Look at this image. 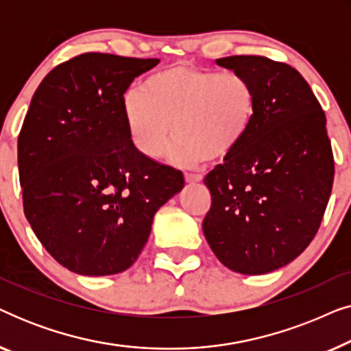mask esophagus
<instances>
[{
	"label": "esophagus",
	"instance_id": "1",
	"mask_svg": "<svg viewBox=\"0 0 351 351\" xmlns=\"http://www.w3.org/2000/svg\"><path fill=\"white\" fill-rule=\"evenodd\" d=\"M185 180L189 182V184H195V182L203 180V176H201V174H191V172H186Z\"/></svg>",
	"mask_w": 351,
	"mask_h": 351
}]
</instances>
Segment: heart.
Here are the masks:
<instances>
[{
    "label": "heart",
    "mask_w": 351,
    "mask_h": 351,
    "mask_svg": "<svg viewBox=\"0 0 351 351\" xmlns=\"http://www.w3.org/2000/svg\"><path fill=\"white\" fill-rule=\"evenodd\" d=\"M257 112V94L246 76L182 62L143 81L129 93L123 113L134 145L152 160L176 137L171 158L193 166L228 160L243 145Z\"/></svg>",
    "instance_id": "b5f03b06"
}]
</instances>
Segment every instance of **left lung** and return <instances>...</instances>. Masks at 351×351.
<instances>
[{"instance_id":"1","label":"left lung","mask_w":351,"mask_h":351,"mask_svg":"<svg viewBox=\"0 0 351 351\" xmlns=\"http://www.w3.org/2000/svg\"><path fill=\"white\" fill-rule=\"evenodd\" d=\"M215 62L251 81L257 112L238 152L204 177L210 209L203 232L225 267L263 275L300 256L323 220L334 182L326 114L304 76L285 62Z\"/></svg>"}]
</instances>
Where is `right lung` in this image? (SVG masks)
Segmentation results:
<instances>
[{"instance_id":"1","label":"right lung","mask_w":351,"mask_h":351,"mask_svg":"<svg viewBox=\"0 0 351 351\" xmlns=\"http://www.w3.org/2000/svg\"><path fill=\"white\" fill-rule=\"evenodd\" d=\"M158 59L86 52L52 69L33 94L17 142L23 213L70 271L114 275L137 261L156 210L184 174L137 150L124 93Z\"/></svg>"}]
</instances>
